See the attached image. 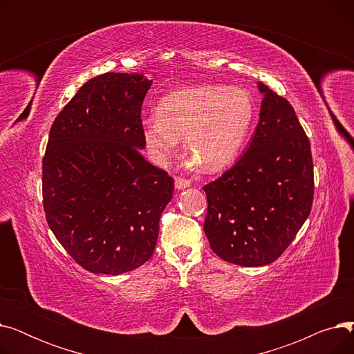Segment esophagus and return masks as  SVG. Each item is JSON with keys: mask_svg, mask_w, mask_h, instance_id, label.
Returning <instances> with one entry per match:
<instances>
[{"mask_svg": "<svg viewBox=\"0 0 354 354\" xmlns=\"http://www.w3.org/2000/svg\"><path fill=\"white\" fill-rule=\"evenodd\" d=\"M191 187V182L188 179H183V178H176L175 179V188L178 191H183Z\"/></svg>", "mask_w": 354, "mask_h": 354, "instance_id": "34e87169", "label": "esophagus"}]
</instances>
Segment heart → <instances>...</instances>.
I'll return each instance as SVG.
<instances>
[{
    "instance_id": "1",
    "label": "heart",
    "mask_w": 354,
    "mask_h": 354,
    "mask_svg": "<svg viewBox=\"0 0 354 354\" xmlns=\"http://www.w3.org/2000/svg\"><path fill=\"white\" fill-rule=\"evenodd\" d=\"M252 120L254 103L244 88L202 84L163 96L158 118L142 122V136L158 162L169 160L185 136L192 162L202 171L218 172L238 158Z\"/></svg>"
}]
</instances>
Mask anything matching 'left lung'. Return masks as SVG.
Masks as SVG:
<instances>
[{
  "mask_svg": "<svg viewBox=\"0 0 354 354\" xmlns=\"http://www.w3.org/2000/svg\"><path fill=\"white\" fill-rule=\"evenodd\" d=\"M259 122L245 153L203 187L208 212L203 231L212 251L228 263H274L310 215L314 194L308 138L292 106L266 84Z\"/></svg>",
  "mask_w": 354,
  "mask_h": 354,
  "instance_id": "left-lung-1",
  "label": "left lung"
}]
</instances>
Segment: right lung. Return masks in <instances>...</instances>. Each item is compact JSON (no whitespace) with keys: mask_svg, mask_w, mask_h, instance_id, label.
I'll return each mask as SVG.
<instances>
[{"mask_svg":"<svg viewBox=\"0 0 354 354\" xmlns=\"http://www.w3.org/2000/svg\"><path fill=\"white\" fill-rule=\"evenodd\" d=\"M152 80L106 73L55 118L43 159L48 227L74 261L119 275L152 257L174 179L145 160L140 111Z\"/></svg>","mask_w":354,"mask_h":354,"instance_id":"obj_1","label":"right lung"}]
</instances>
